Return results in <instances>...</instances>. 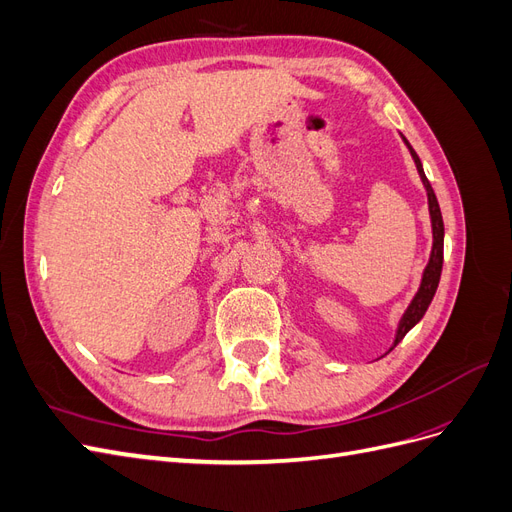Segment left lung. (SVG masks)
I'll return each instance as SVG.
<instances>
[{"label": "left lung", "mask_w": 512, "mask_h": 512, "mask_svg": "<svg viewBox=\"0 0 512 512\" xmlns=\"http://www.w3.org/2000/svg\"><path fill=\"white\" fill-rule=\"evenodd\" d=\"M406 141V138H404ZM412 158H414V164L418 168V175H421L423 179V185L427 190V198H429V215H431V228H433V247H431V258H429V265L425 267V273H423V282H421V288H418L416 297L412 299L410 307L406 309L404 318H401L399 322V329H397V337H395V344L393 348L401 342V339L406 337V333L414 327V324L421 320L427 312V307L433 299V294H436L438 290V284H440V273H442V260H444V222H442V213H440V205H438V198L436 194H433V188L431 183L427 181L425 173H423V164L421 160H418V156L414 153V149L410 147V143L406 141Z\"/></svg>", "instance_id": "8db88e82"}]
</instances>
